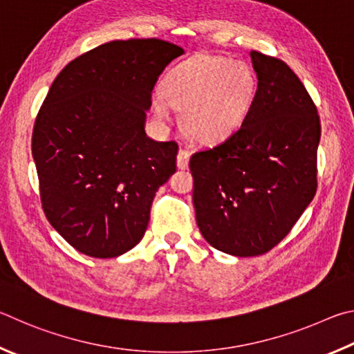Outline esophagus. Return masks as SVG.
<instances>
[{"instance_id": "obj_1", "label": "esophagus", "mask_w": 354, "mask_h": 354, "mask_svg": "<svg viewBox=\"0 0 354 354\" xmlns=\"http://www.w3.org/2000/svg\"><path fill=\"white\" fill-rule=\"evenodd\" d=\"M189 155L191 153L187 147H180V151H178V155H177L178 169H187L189 163Z\"/></svg>"}]
</instances>
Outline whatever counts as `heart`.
<instances>
[{
	"label": "heart",
	"mask_w": 354,
	"mask_h": 354,
	"mask_svg": "<svg viewBox=\"0 0 354 354\" xmlns=\"http://www.w3.org/2000/svg\"><path fill=\"white\" fill-rule=\"evenodd\" d=\"M257 80L249 66L221 55L199 54L166 74L163 94L153 93L152 107L169 120V104L182 109L189 135L201 142H219L243 126L255 99Z\"/></svg>",
	"instance_id": "heart-1"
}]
</instances>
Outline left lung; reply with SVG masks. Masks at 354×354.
I'll return each instance as SVG.
<instances>
[{
    "mask_svg": "<svg viewBox=\"0 0 354 354\" xmlns=\"http://www.w3.org/2000/svg\"><path fill=\"white\" fill-rule=\"evenodd\" d=\"M250 57L258 86L243 126L189 160L202 236L234 257L274 249L317 191V107L283 60Z\"/></svg>",
    "mask_w": 354,
    "mask_h": 354,
    "instance_id": "obj_1",
    "label": "left lung"
}]
</instances>
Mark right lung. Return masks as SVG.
<instances>
[{"label":"right lung","mask_w":354,"mask_h":354,"mask_svg":"<svg viewBox=\"0 0 354 354\" xmlns=\"http://www.w3.org/2000/svg\"><path fill=\"white\" fill-rule=\"evenodd\" d=\"M185 51L158 39L104 43L70 62L35 118L43 212L77 252L115 258L140 243L178 145L145 132L160 74Z\"/></svg>","instance_id":"right-lung-1"}]
</instances>
